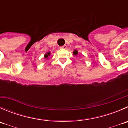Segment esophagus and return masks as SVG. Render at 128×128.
Wrapping results in <instances>:
<instances>
[{
    "label": "esophagus",
    "instance_id": "1",
    "mask_svg": "<svg viewBox=\"0 0 128 128\" xmlns=\"http://www.w3.org/2000/svg\"><path fill=\"white\" fill-rule=\"evenodd\" d=\"M66 48H67L66 45H64V46H62L60 47V49H66Z\"/></svg>",
    "mask_w": 128,
    "mask_h": 128
}]
</instances>
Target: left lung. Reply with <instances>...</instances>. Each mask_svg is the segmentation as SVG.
<instances>
[{"mask_svg":"<svg viewBox=\"0 0 128 128\" xmlns=\"http://www.w3.org/2000/svg\"><path fill=\"white\" fill-rule=\"evenodd\" d=\"M78 50H74V52H73V54H74L75 56L78 55Z\"/></svg>","mask_w":128,"mask_h":128,"instance_id":"1","label":"left lung"}]
</instances>
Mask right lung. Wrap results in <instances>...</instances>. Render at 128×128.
Wrapping results in <instances>:
<instances>
[{"instance_id":"add662e5","label":"right lung","mask_w":128,"mask_h":128,"mask_svg":"<svg viewBox=\"0 0 128 128\" xmlns=\"http://www.w3.org/2000/svg\"><path fill=\"white\" fill-rule=\"evenodd\" d=\"M50 56V52H47L46 54L44 55V58L45 59H48V58H49V56Z\"/></svg>"}]
</instances>
